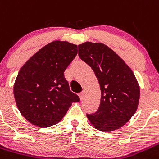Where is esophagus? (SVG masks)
I'll return each instance as SVG.
<instances>
[{"label":"esophagus","mask_w":159,"mask_h":159,"mask_svg":"<svg viewBox=\"0 0 159 159\" xmlns=\"http://www.w3.org/2000/svg\"><path fill=\"white\" fill-rule=\"evenodd\" d=\"M78 96H79V97H80V99H81V100H82L83 98H84V93H80L79 94H78Z\"/></svg>","instance_id":"34e87169"}]
</instances>
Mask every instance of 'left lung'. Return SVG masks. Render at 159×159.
<instances>
[{"label":"left lung","mask_w":159,"mask_h":159,"mask_svg":"<svg viewBox=\"0 0 159 159\" xmlns=\"http://www.w3.org/2000/svg\"><path fill=\"white\" fill-rule=\"evenodd\" d=\"M79 57L94 71L101 90L97 111L87 115L96 129H118L136 113L140 100V86L125 61L103 43L89 41L78 45Z\"/></svg>","instance_id":"8db88e82"}]
</instances>
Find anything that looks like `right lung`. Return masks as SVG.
Here are the masks:
<instances>
[{
    "mask_svg": "<svg viewBox=\"0 0 159 159\" xmlns=\"http://www.w3.org/2000/svg\"><path fill=\"white\" fill-rule=\"evenodd\" d=\"M78 54L68 41L46 44L28 59L14 84L18 109L31 124L49 127L61 121L72 103L80 99L70 89L64 71Z\"/></svg>",
    "mask_w": 159,
    "mask_h": 159,
    "instance_id": "right-lung-1",
    "label": "right lung"
}]
</instances>
